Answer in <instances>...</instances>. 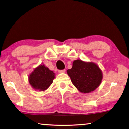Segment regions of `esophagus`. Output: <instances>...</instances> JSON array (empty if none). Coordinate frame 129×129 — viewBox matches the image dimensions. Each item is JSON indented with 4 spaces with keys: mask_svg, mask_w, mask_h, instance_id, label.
Listing matches in <instances>:
<instances>
[{
    "mask_svg": "<svg viewBox=\"0 0 129 129\" xmlns=\"http://www.w3.org/2000/svg\"><path fill=\"white\" fill-rule=\"evenodd\" d=\"M58 72L59 73H65V70H59Z\"/></svg>",
    "mask_w": 129,
    "mask_h": 129,
    "instance_id": "obj_1",
    "label": "esophagus"
}]
</instances>
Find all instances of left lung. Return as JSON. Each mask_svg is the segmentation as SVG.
<instances>
[{
    "label": "left lung",
    "mask_w": 129,
    "mask_h": 129,
    "mask_svg": "<svg viewBox=\"0 0 129 129\" xmlns=\"http://www.w3.org/2000/svg\"><path fill=\"white\" fill-rule=\"evenodd\" d=\"M71 81L80 92L93 91L100 84L103 75L99 67L93 62H86L77 59L73 62L72 68L67 70Z\"/></svg>",
    "instance_id": "left-lung-1"
}]
</instances>
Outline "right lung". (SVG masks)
I'll return each instance as SVG.
<instances>
[{
    "label": "right lung",
    "mask_w": 129,
    "mask_h": 129,
    "mask_svg": "<svg viewBox=\"0 0 129 129\" xmlns=\"http://www.w3.org/2000/svg\"><path fill=\"white\" fill-rule=\"evenodd\" d=\"M54 75V73L45 65H40L30 74L29 82L34 89L44 91L52 84Z\"/></svg>",
    "instance_id": "right-lung-1"
}]
</instances>
